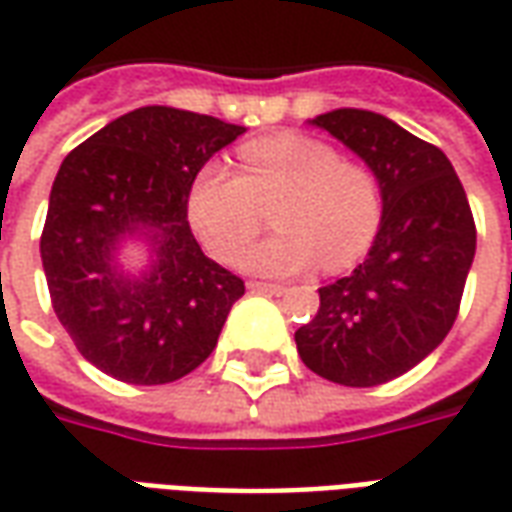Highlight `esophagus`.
Masks as SVG:
<instances>
[{"instance_id": "obj_1", "label": "esophagus", "mask_w": 512, "mask_h": 512, "mask_svg": "<svg viewBox=\"0 0 512 512\" xmlns=\"http://www.w3.org/2000/svg\"><path fill=\"white\" fill-rule=\"evenodd\" d=\"M249 290L252 293H268V296H282L285 293V285H271V282H249Z\"/></svg>"}]
</instances>
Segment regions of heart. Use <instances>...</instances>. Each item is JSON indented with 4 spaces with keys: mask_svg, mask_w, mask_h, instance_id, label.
Returning <instances> with one entry per match:
<instances>
[{
    "mask_svg": "<svg viewBox=\"0 0 512 512\" xmlns=\"http://www.w3.org/2000/svg\"><path fill=\"white\" fill-rule=\"evenodd\" d=\"M241 175L219 164L202 169L189 191L194 233L219 260H235L260 230V205L280 200L277 233L249 246L238 266L260 277H293L323 260L329 271L351 266L381 224V183L329 142L279 134L241 147Z\"/></svg>",
    "mask_w": 512,
    "mask_h": 512,
    "instance_id": "b5f03b06",
    "label": "heart"
}]
</instances>
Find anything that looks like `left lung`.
<instances>
[{
	"label": "left lung",
	"mask_w": 512,
	"mask_h": 512,
	"mask_svg": "<svg viewBox=\"0 0 512 512\" xmlns=\"http://www.w3.org/2000/svg\"><path fill=\"white\" fill-rule=\"evenodd\" d=\"M376 172L381 224L367 260L321 288L296 332L304 365L343 386H378L433 354L461 307L477 246L472 208L450 158L367 109L310 120Z\"/></svg>",
	"instance_id": "left-lung-1"
}]
</instances>
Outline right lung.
Wrapping results in <instances>:
<instances>
[{"label":"right lung","mask_w":512,"mask_h":512,"mask_svg":"<svg viewBox=\"0 0 512 512\" xmlns=\"http://www.w3.org/2000/svg\"><path fill=\"white\" fill-rule=\"evenodd\" d=\"M244 126L172 106H142L71 150L54 178L40 260L51 304L79 354L136 386L178 381L222 334L244 282L205 257L189 191ZM126 243L148 260L122 266Z\"/></svg>","instance_id":"right-lung-1"}]
</instances>
